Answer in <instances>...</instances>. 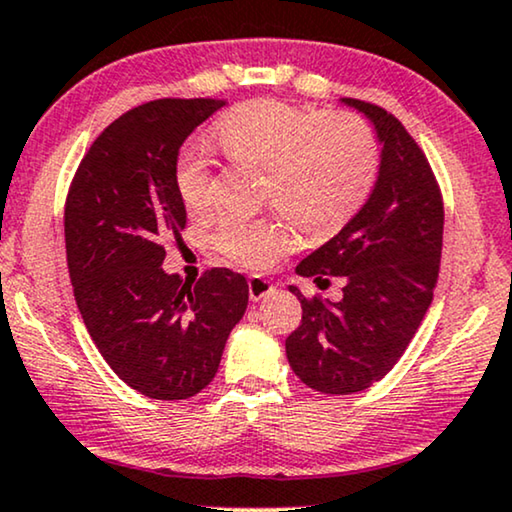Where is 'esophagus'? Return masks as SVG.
Here are the masks:
<instances>
[{"mask_svg": "<svg viewBox=\"0 0 512 512\" xmlns=\"http://www.w3.org/2000/svg\"><path fill=\"white\" fill-rule=\"evenodd\" d=\"M274 288H276V285L267 281V278H262V276H250L248 278V295H250L252 302H260V299L269 297L271 292H274Z\"/></svg>", "mask_w": 512, "mask_h": 512, "instance_id": "34e87169", "label": "esophagus"}]
</instances>
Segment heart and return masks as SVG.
Segmentation results:
<instances>
[{
    "label": "heart",
    "mask_w": 512,
    "mask_h": 512,
    "mask_svg": "<svg viewBox=\"0 0 512 512\" xmlns=\"http://www.w3.org/2000/svg\"><path fill=\"white\" fill-rule=\"evenodd\" d=\"M215 138L229 159L262 168V199L309 234L342 229L377 180V140L353 114L325 117L281 100H250L217 121ZM175 192L189 215L213 208V161L201 142L177 154ZM290 243V224L278 217L224 215L213 234L215 248L245 269H267Z\"/></svg>",
    "instance_id": "b5f03b06"
}]
</instances>
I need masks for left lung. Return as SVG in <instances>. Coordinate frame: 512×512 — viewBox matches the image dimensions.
Wrapping results in <instances>:
<instances>
[{
  "label": "left lung",
  "mask_w": 512,
  "mask_h": 512,
  "mask_svg": "<svg viewBox=\"0 0 512 512\" xmlns=\"http://www.w3.org/2000/svg\"><path fill=\"white\" fill-rule=\"evenodd\" d=\"M377 128L379 177L356 217L297 264L318 285L344 276V297H304L302 323L285 339L290 367L313 391L349 395L393 370L433 302L445 206L424 149L374 102L344 98Z\"/></svg>",
  "instance_id": "obj_1"
}]
</instances>
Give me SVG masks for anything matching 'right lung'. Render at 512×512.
<instances>
[{
	"label": "right lung",
	"instance_id": "obj_1",
	"mask_svg": "<svg viewBox=\"0 0 512 512\" xmlns=\"http://www.w3.org/2000/svg\"><path fill=\"white\" fill-rule=\"evenodd\" d=\"M220 98H161L128 109L81 159L65 201V248L88 335L114 374L154 400L203 391L248 306V281L215 267L196 283L161 269L187 210L175 161Z\"/></svg>",
	"mask_w": 512,
	"mask_h": 512
}]
</instances>
